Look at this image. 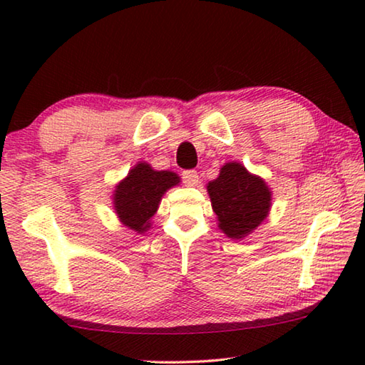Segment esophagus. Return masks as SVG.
I'll return each mask as SVG.
<instances>
[{
	"instance_id": "obj_1",
	"label": "esophagus",
	"mask_w": 365,
	"mask_h": 365,
	"mask_svg": "<svg viewBox=\"0 0 365 365\" xmlns=\"http://www.w3.org/2000/svg\"><path fill=\"white\" fill-rule=\"evenodd\" d=\"M182 178H183V182L188 185V187H195V185L200 182V177H197L196 170H183Z\"/></svg>"
}]
</instances>
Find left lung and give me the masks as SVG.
<instances>
[{"mask_svg": "<svg viewBox=\"0 0 365 365\" xmlns=\"http://www.w3.org/2000/svg\"><path fill=\"white\" fill-rule=\"evenodd\" d=\"M207 193L220 230L233 240L251 233L269 214L270 191L267 185L262 178L251 175L238 163L225 164L220 169V175L209 182Z\"/></svg>", "mask_w": 365, "mask_h": 365, "instance_id": "left-lung-1", "label": "left lung"}]
</instances>
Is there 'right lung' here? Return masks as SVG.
<instances>
[{"label":"right lung","instance_id":"1","mask_svg":"<svg viewBox=\"0 0 365 365\" xmlns=\"http://www.w3.org/2000/svg\"><path fill=\"white\" fill-rule=\"evenodd\" d=\"M178 182L180 178L174 172L153 170L145 163L135 165L115 187L114 207L122 224L137 233L146 232L160 197Z\"/></svg>","mask_w":365,"mask_h":365}]
</instances>
